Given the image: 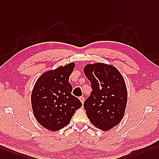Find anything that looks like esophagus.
I'll return each mask as SVG.
<instances>
[{"label": "esophagus", "mask_w": 159, "mask_h": 159, "mask_svg": "<svg viewBox=\"0 0 159 159\" xmlns=\"http://www.w3.org/2000/svg\"><path fill=\"white\" fill-rule=\"evenodd\" d=\"M79 99L80 100L81 102H82V104H84V96H80V97L79 98Z\"/></svg>", "instance_id": "1"}]
</instances>
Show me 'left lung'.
<instances>
[{
  "label": "left lung",
  "mask_w": 159,
  "mask_h": 159,
  "mask_svg": "<svg viewBox=\"0 0 159 159\" xmlns=\"http://www.w3.org/2000/svg\"><path fill=\"white\" fill-rule=\"evenodd\" d=\"M84 72L92 89L84 103L86 115L96 127L109 130L125 114L127 92L124 78L115 67L103 63L88 64Z\"/></svg>",
  "instance_id": "8db88e82"
}]
</instances>
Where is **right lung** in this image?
I'll use <instances>...</instances> for the list:
<instances>
[{
	"mask_svg": "<svg viewBox=\"0 0 159 159\" xmlns=\"http://www.w3.org/2000/svg\"><path fill=\"white\" fill-rule=\"evenodd\" d=\"M75 65L71 63L44 73L34 86L31 102L35 118L50 131L67 125L76 110L82 106L71 94L72 86L69 82Z\"/></svg>",
	"mask_w": 159,
	"mask_h": 159,
	"instance_id": "right-lung-1",
	"label": "right lung"
}]
</instances>
